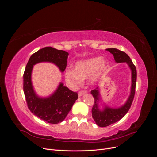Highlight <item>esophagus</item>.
I'll use <instances>...</instances> for the list:
<instances>
[{
  "instance_id": "esophagus-1",
  "label": "esophagus",
  "mask_w": 157,
  "mask_h": 157,
  "mask_svg": "<svg viewBox=\"0 0 157 157\" xmlns=\"http://www.w3.org/2000/svg\"><path fill=\"white\" fill-rule=\"evenodd\" d=\"M86 91H84V90H81V91H80L79 92H78V96L79 97H80V96H83V95L84 94H86Z\"/></svg>"
}]
</instances>
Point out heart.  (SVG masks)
<instances>
[{
	"label": "heart",
	"instance_id": "1",
	"mask_svg": "<svg viewBox=\"0 0 157 157\" xmlns=\"http://www.w3.org/2000/svg\"><path fill=\"white\" fill-rule=\"evenodd\" d=\"M106 67L107 61L100 56L78 61L75 64L74 70L67 69L65 71V83L71 89L77 88L86 78L90 84H94L100 78Z\"/></svg>",
	"mask_w": 157,
	"mask_h": 157
}]
</instances>
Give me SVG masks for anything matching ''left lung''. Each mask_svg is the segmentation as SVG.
<instances>
[{"instance_id": "obj_1", "label": "left lung", "mask_w": 157, "mask_h": 157, "mask_svg": "<svg viewBox=\"0 0 157 157\" xmlns=\"http://www.w3.org/2000/svg\"><path fill=\"white\" fill-rule=\"evenodd\" d=\"M106 50L114 56V59L116 63H126L128 65L132 72V84L130 96L128 98L126 101L124 105L117 108H112L103 104V107L101 109L99 107V103L101 102L99 88L97 87L96 89L92 90L91 94L94 98V104L92 110V117L96 124L100 127H106L115 123L121 120L129 111L134 98L137 78L136 67L128 55L124 52L117 48H107Z\"/></svg>"}]
</instances>
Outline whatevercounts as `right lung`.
Segmentation results:
<instances>
[{
	"instance_id": "obj_1",
	"label": "right lung",
	"mask_w": 157,
	"mask_h": 157,
	"mask_svg": "<svg viewBox=\"0 0 157 157\" xmlns=\"http://www.w3.org/2000/svg\"><path fill=\"white\" fill-rule=\"evenodd\" d=\"M68 55L67 52L45 47L31 55L23 74V92L28 108L33 115L50 124H58L64 121L78 99V94L60 82L49 96H39L32 84V71L33 66L37 63L49 62L56 65L63 73L67 64Z\"/></svg>"
}]
</instances>
